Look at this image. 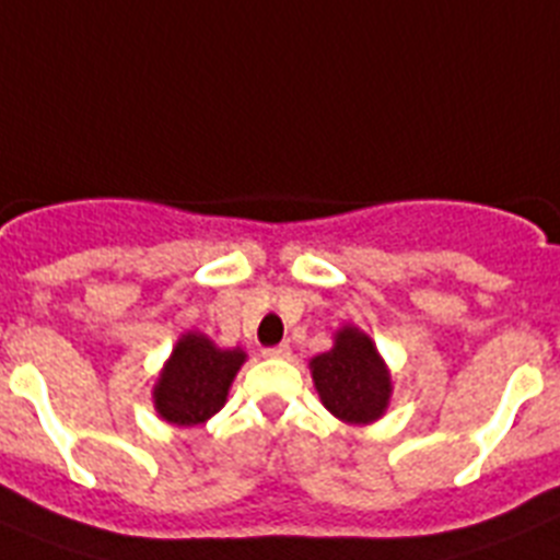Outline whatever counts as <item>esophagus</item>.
I'll use <instances>...</instances> for the list:
<instances>
[{
    "mask_svg": "<svg viewBox=\"0 0 560 560\" xmlns=\"http://www.w3.org/2000/svg\"><path fill=\"white\" fill-rule=\"evenodd\" d=\"M264 355H266V359H289L291 348L283 341V345H275V348H266Z\"/></svg>",
    "mask_w": 560,
    "mask_h": 560,
    "instance_id": "obj_1",
    "label": "esophagus"
}]
</instances>
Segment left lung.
<instances>
[{
    "mask_svg": "<svg viewBox=\"0 0 560 560\" xmlns=\"http://www.w3.org/2000/svg\"><path fill=\"white\" fill-rule=\"evenodd\" d=\"M311 378L323 407L350 427L381 420L393 398V373L375 341L355 325H341L334 348L311 359Z\"/></svg>",
    "mask_w": 560,
    "mask_h": 560,
    "instance_id": "left-lung-1",
    "label": "left lung"
}]
</instances>
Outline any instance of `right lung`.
<instances>
[{
  "label": "right lung",
  "mask_w": 560,
  "mask_h": 560,
  "mask_svg": "<svg viewBox=\"0 0 560 560\" xmlns=\"http://www.w3.org/2000/svg\"><path fill=\"white\" fill-rule=\"evenodd\" d=\"M246 350L219 348L210 336L187 330L176 339L160 378L153 384V409L171 427H199L221 412Z\"/></svg>",
  "instance_id": "add662e5"
}]
</instances>
